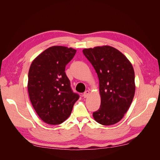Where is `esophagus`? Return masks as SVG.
<instances>
[{"mask_svg": "<svg viewBox=\"0 0 160 160\" xmlns=\"http://www.w3.org/2000/svg\"><path fill=\"white\" fill-rule=\"evenodd\" d=\"M89 95H90V91H86L84 92V94H83V97H84V98H87V97H88Z\"/></svg>", "mask_w": 160, "mask_h": 160, "instance_id": "34e87169", "label": "esophagus"}]
</instances>
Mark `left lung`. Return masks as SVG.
Returning <instances> with one entry per match:
<instances>
[{
	"mask_svg": "<svg viewBox=\"0 0 160 160\" xmlns=\"http://www.w3.org/2000/svg\"><path fill=\"white\" fill-rule=\"evenodd\" d=\"M83 53L99 80L101 105L93 112V118L102 125L116 124L128 111L134 98L132 65L124 55L110 46L85 48Z\"/></svg>",
	"mask_w": 160,
	"mask_h": 160,
	"instance_id": "obj_1",
	"label": "left lung"
}]
</instances>
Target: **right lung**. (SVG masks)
<instances>
[{"instance_id": "right-lung-1", "label": "right lung", "mask_w": 160, "mask_h": 160, "mask_svg": "<svg viewBox=\"0 0 160 160\" xmlns=\"http://www.w3.org/2000/svg\"><path fill=\"white\" fill-rule=\"evenodd\" d=\"M76 52L72 48L53 46L40 54L30 65L28 82L30 99L40 119L47 124L63 123L79 99L65 72Z\"/></svg>"}]
</instances>
